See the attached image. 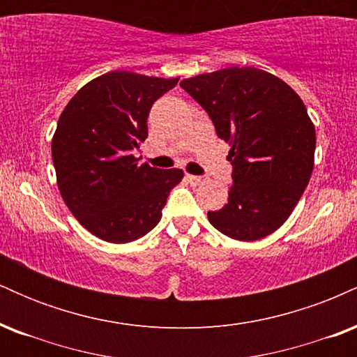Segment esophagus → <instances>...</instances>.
I'll return each instance as SVG.
<instances>
[{
  "mask_svg": "<svg viewBox=\"0 0 357 357\" xmlns=\"http://www.w3.org/2000/svg\"><path fill=\"white\" fill-rule=\"evenodd\" d=\"M186 181L191 184V186H198V184H202L204 181L203 176H192V174H186Z\"/></svg>",
  "mask_w": 357,
  "mask_h": 357,
  "instance_id": "obj_1",
  "label": "esophagus"
}]
</instances>
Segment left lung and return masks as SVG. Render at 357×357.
Here are the masks:
<instances>
[{"mask_svg":"<svg viewBox=\"0 0 357 357\" xmlns=\"http://www.w3.org/2000/svg\"><path fill=\"white\" fill-rule=\"evenodd\" d=\"M179 85L231 146L228 203L208 211V220L233 240L265 238L285 223L312 174L315 129L304 102L284 80L255 67L202 73Z\"/></svg>","mask_w":357,"mask_h":357,"instance_id":"obj_1","label":"left lung"}]
</instances>
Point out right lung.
<instances>
[{"mask_svg":"<svg viewBox=\"0 0 357 357\" xmlns=\"http://www.w3.org/2000/svg\"><path fill=\"white\" fill-rule=\"evenodd\" d=\"M179 79L109 72L85 84L63 109L52 139L61 198L92 235L129 243L162 216L181 169L139 165L153 104Z\"/></svg>","mask_w":357,"mask_h":357,"instance_id":"1","label":"right lung"}]
</instances>
